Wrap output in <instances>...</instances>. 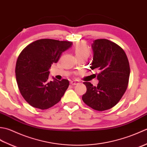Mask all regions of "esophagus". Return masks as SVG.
Segmentation results:
<instances>
[{
  "label": "esophagus",
  "instance_id": "obj_1",
  "mask_svg": "<svg viewBox=\"0 0 147 147\" xmlns=\"http://www.w3.org/2000/svg\"><path fill=\"white\" fill-rule=\"evenodd\" d=\"M70 83L72 85H78V84H79L80 83L79 82H78V81H71Z\"/></svg>",
  "mask_w": 147,
  "mask_h": 147
}]
</instances>
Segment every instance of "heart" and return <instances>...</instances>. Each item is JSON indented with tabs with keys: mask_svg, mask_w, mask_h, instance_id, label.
Masks as SVG:
<instances>
[{
	"mask_svg": "<svg viewBox=\"0 0 147 147\" xmlns=\"http://www.w3.org/2000/svg\"><path fill=\"white\" fill-rule=\"evenodd\" d=\"M74 52H75L77 57H80V56L83 55H88L90 54V49L85 42H80L76 43L75 47H74Z\"/></svg>",
	"mask_w": 147,
	"mask_h": 147,
	"instance_id": "b5f03b06",
	"label": "heart"
}]
</instances>
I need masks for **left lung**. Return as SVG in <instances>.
<instances>
[{"mask_svg":"<svg viewBox=\"0 0 147 147\" xmlns=\"http://www.w3.org/2000/svg\"><path fill=\"white\" fill-rule=\"evenodd\" d=\"M93 52L90 67L99 73L96 86L84 82L86 92L83 101L95 111H104L116 105L128 85L130 67L125 52L116 43L107 39H97L92 44Z\"/></svg>","mask_w":147,"mask_h":147,"instance_id":"left-lung-1","label":"left lung"}]
</instances>
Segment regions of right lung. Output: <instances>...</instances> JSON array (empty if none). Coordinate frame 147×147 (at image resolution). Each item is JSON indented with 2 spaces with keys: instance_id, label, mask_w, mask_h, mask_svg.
Segmentation results:
<instances>
[{
  "instance_id": "right-lung-1",
  "label": "right lung",
  "mask_w": 147,
  "mask_h": 147,
  "mask_svg": "<svg viewBox=\"0 0 147 147\" xmlns=\"http://www.w3.org/2000/svg\"><path fill=\"white\" fill-rule=\"evenodd\" d=\"M73 43L40 39L31 43L20 53L16 65V78L21 95L37 109L45 110L61 100L69 82L54 78L49 82V69Z\"/></svg>"
}]
</instances>
